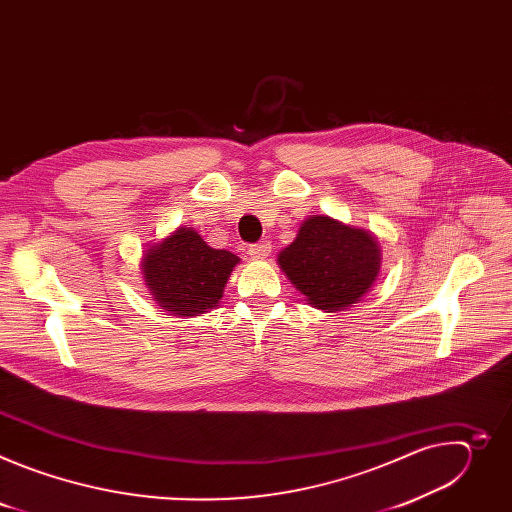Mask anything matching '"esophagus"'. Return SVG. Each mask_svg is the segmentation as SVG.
I'll use <instances>...</instances> for the list:
<instances>
[{"label": "esophagus", "instance_id": "obj_1", "mask_svg": "<svg viewBox=\"0 0 512 512\" xmlns=\"http://www.w3.org/2000/svg\"><path fill=\"white\" fill-rule=\"evenodd\" d=\"M269 253H271V243L269 241H259V243L249 247V255L253 259H265V257H269Z\"/></svg>", "mask_w": 512, "mask_h": 512}]
</instances>
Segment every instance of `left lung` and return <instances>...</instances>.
<instances>
[{
    "label": "left lung",
    "instance_id": "1",
    "mask_svg": "<svg viewBox=\"0 0 512 512\" xmlns=\"http://www.w3.org/2000/svg\"><path fill=\"white\" fill-rule=\"evenodd\" d=\"M277 263L310 306L342 312L358 304L377 281L381 247L369 231L314 214L302 223L294 243L277 255Z\"/></svg>",
    "mask_w": 512,
    "mask_h": 512
}]
</instances>
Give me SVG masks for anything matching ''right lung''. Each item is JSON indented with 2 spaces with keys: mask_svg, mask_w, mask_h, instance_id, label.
Masks as SVG:
<instances>
[{
  "mask_svg": "<svg viewBox=\"0 0 512 512\" xmlns=\"http://www.w3.org/2000/svg\"><path fill=\"white\" fill-rule=\"evenodd\" d=\"M241 259L212 249L202 237L180 227L143 253L141 271L156 304L176 316H198L218 306Z\"/></svg>",
  "mask_w": 512,
  "mask_h": 512,
  "instance_id": "obj_1",
  "label": "right lung"
}]
</instances>
